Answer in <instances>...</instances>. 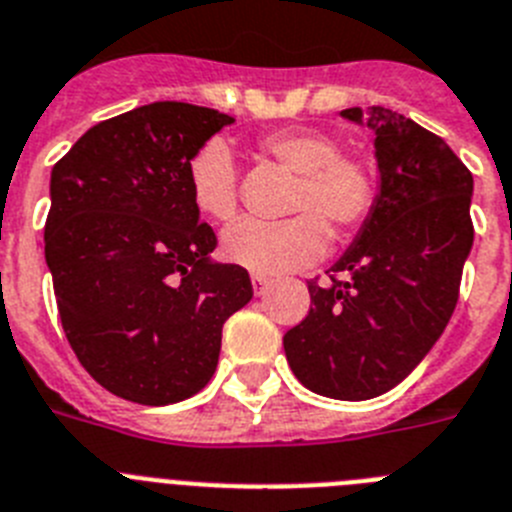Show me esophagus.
<instances>
[{
    "instance_id": "34e87169",
    "label": "esophagus",
    "mask_w": 512,
    "mask_h": 512,
    "mask_svg": "<svg viewBox=\"0 0 512 512\" xmlns=\"http://www.w3.org/2000/svg\"><path fill=\"white\" fill-rule=\"evenodd\" d=\"M252 288H255L257 296H265L270 288V278H265V275H252Z\"/></svg>"
}]
</instances>
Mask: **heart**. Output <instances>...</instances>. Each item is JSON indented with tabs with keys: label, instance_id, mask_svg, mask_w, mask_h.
I'll return each mask as SVG.
<instances>
[{
	"label": "heart",
	"instance_id": "1",
	"mask_svg": "<svg viewBox=\"0 0 512 512\" xmlns=\"http://www.w3.org/2000/svg\"><path fill=\"white\" fill-rule=\"evenodd\" d=\"M283 167L299 175L286 221L239 219L224 231L221 252L255 275H283L311 265L330 244L328 224L340 234L361 229L376 206V177L361 159L340 157L327 133L283 128L260 141ZM190 201L203 216L229 221L237 211V159L221 136L203 141L185 164Z\"/></svg>",
	"mask_w": 512,
	"mask_h": 512
}]
</instances>
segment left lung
<instances>
[{"instance_id":"8db88e82","label":"left lung","mask_w":512,"mask_h":512,"mask_svg":"<svg viewBox=\"0 0 512 512\" xmlns=\"http://www.w3.org/2000/svg\"><path fill=\"white\" fill-rule=\"evenodd\" d=\"M373 131L379 193L327 286L283 335L293 376L314 394L363 402L394 389L446 330L474 242V180L451 146L404 115L342 110Z\"/></svg>"}]
</instances>
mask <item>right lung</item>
Masks as SVG:
<instances>
[{"instance_id": "1", "label": "right lung", "mask_w": 512, "mask_h": 512, "mask_svg": "<svg viewBox=\"0 0 512 512\" xmlns=\"http://www.w3.org/2000/svg\"><path fill=\"white\" fill-rule=\"evenodd\" d=\"M234 118L151 102L84 133L51 170L46 262L66 340L115 397L162 407L211 381L221 327L252 299L190 201L185 164Z\"/></svg>"}]
</instances>
